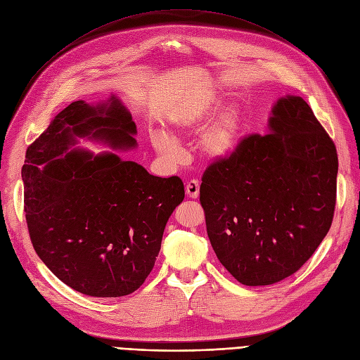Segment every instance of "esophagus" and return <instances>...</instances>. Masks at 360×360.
I'll list each match as a JSON object with an SVG mask.
<instances>
[{"label":"esophagus","instance_id":"obj_1","mask_svg":"<svg viewBox=\"0 0 360 360\" xmlns=\"http://www.w3.org/2000/svg\"><path fill=\"white\" fill-rule=\"evenodd\" d=\"M185 191H186V195H188L190 198H197L200 195V184H198V181L193 179L190 182H186Z\"/></svg>","mask_w":360,"mask_h":360}]
</instances>
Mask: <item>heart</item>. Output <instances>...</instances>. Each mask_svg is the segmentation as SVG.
I'll list each match as a JSON object with an SVG mask.
<instances>
[{
    "label": "heart",
    "mask_w": 360,
    "mask_h": 360,
    "mask_svg": "<svg viewBox=\"0 0 360 360\" xmlns=\"http://www.w3.org/2000/svg\"><path fill=\"white\" fill-rule=\"evenodd\" d=\"M222 94L217 89H205L186 97L169 116L172 136L165 132H153L150 143L154 151L170 165L182 160L184 151L175 138L201 131L198 150L210 160H226L237 151L243 134L244 115L237 103L224 105Z\"/></svg>",
    "instance_id": "b5f03b06"
}]
</instances>
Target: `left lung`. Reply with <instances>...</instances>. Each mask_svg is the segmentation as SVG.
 Returning a JSON list of instances; mask_svg holds the SVG:
<instances>
[{
    "label": "left lung",
    "instance_id": "obj_1",
    "mask_svg": "<svg viewBox=\"0 0 360 360\" xmlns=\"http://www.w3.org/2000/svg\"><path fill=\"white\" fill-rule=\"evenodd\" d=\"M266 135H250L202 175L200 202L210 244L250 287L299 271L333 224L338 158L309 104L276 100Z\"/></svg>",
    "mask_w": 360,
    "mask_h": 360
}]
</instances>
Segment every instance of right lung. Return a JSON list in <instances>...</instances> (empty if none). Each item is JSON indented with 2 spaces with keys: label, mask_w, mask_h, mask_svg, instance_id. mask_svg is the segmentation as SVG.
<instances>
[{
  "label": "right lung",
  "mask_w": 360,
  "mask_h": 360,
  "mask_svg": "<svg viewBox=\"0 0 360 360\" xmlns=\"http://www.w3.org/2000/svg\"><path fill=\"white\" fill-rule=\"evenodd\" d=\"M134 135L129 110L112 94L98 104H69L26 151L25 213L35 252L60 281L91 297L143 285L185 197L178 176L150 175L116 153L136 148ZM82 137L112 150L74 148Z\"/></svg>",
  "instance_id": "obj_1"
}]
</instances>
